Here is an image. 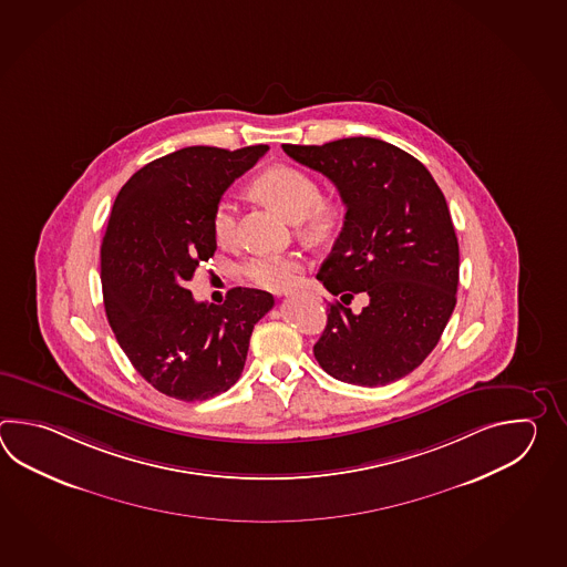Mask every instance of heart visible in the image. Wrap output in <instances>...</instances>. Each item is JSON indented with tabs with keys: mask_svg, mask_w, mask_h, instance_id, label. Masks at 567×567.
I'll return each instance as SVG.
<instances>
[{
	"mask_svg": "<svg viewBox=\"0 0 567 567\" xmlns=\"http://www.w3.org/2000/svg\"><path fill=\"white\" fill-rule=\"evenodd\" d=\"M254 193L278 210L300 223V235L312 243L328 241L342 220V208L332 198L320 196V186L308 172L293 166H271L254 182ZM237 217L230 200H220L213 213V235L227 245L235 239ZM243 276L259 288L284 291L298 284L301 261L296 255H257L243 266Z\"/></svg>",
	"mask_w": 567,
	"mask_h": 567,
	"instance_id": "b5f03b06",
	"label": "heart"
}]
</instances>
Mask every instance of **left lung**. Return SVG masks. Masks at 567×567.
Returning a JSON list of instances; mask_svg holds the SVG:
<instances>
[{
	"label": "left lung",
	"instance_id": "8db88e82",
	"mask_svg": "<svg viewBox=\"0 0 567 567\" xmlns=\"http://www.w3.org/2000/svg\"><path fill=\"white\" fill-rule=\"evenodd\" d=\"M281 147L324 174L347 206L316 278L342 301L369 296L361 313L330 303L313 357L338 381L389 385L425 361L456 306L458 239L446 198L420 159L374 137Z\"/></svg>",
	"mask_w": 567,
	"mask_h": 567
}]
</instances>
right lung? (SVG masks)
Masks as SVG:
<instances>
[{
    "mask_svg": "<svg viewBox=\"0 0 567 567\" xmlns=\"http://www.w3.org/2000/svg\"><path fill=\"white\" fill-rule=\"evenodd\" d=\"M267 145L184 147L123 184L101 243L105 312L135 371L168 398L205 401L241 377L254 326L274 308L264 289L196 301L186 284L217 251L213 213Z\"/></svg>",
    "mask_w": 567,
    "mask_h": 567,
    "instance_id": "add662e5",
    "label": "right lung"
}]
</instances>
